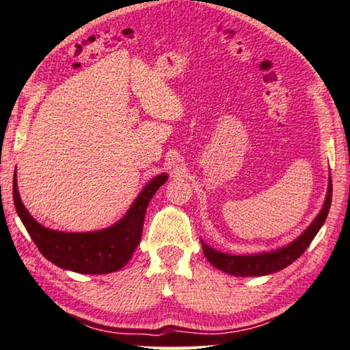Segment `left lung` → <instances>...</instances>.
Returning a JSON list of instances; mask_svg holds the SVG:
<instances>
[{
    "instance_id": "left-lung-1",
    "label": "left lung",
    "mask_w": 350,
    "mask_h": 350,
    "mask_svg": "<svg viewBox=\"0 0 350 350\" xmlns=\"http://www.w3.org/2000/svg\"><path fill=\"white\" fill-rule=\"evenodd\" d=\"M332 204V179H329V188H327V196L323 208L316 216L312 224L307 227L304 234L296 238L290 245L277 249L273 252H262V254H252V255H230L216 251V249L210 247L202 243V251L207 260L212 263L215 268L224 271L227 274L237 275V277H252V275H266L271 273H277V271L286 268L295 260H297L305 252V249L310 246L313 238L318 234L321 227H323L324 221L329 215Z\"/></svg>"
}]
</instances>
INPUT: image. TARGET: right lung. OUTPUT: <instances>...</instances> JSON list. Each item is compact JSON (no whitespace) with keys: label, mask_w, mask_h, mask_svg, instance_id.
<instances>
[{"label":"right lung","mask_w":350,"mask_h":350,"mask_svg":"<svg viewBox=\"0 0 350 350\" xmlns=\"http://www.w3.org/2000/svg\"><path fill=\"white\" fill-rule=\"evenodd\" d=\"M168 176L159 174L146 184L127 213L118 223L96 232L68 234L46 229L38 224L21 202L16 187V170L14 174V204L21 223L36 243L38 251L59 268L81 274H109L123 268L140 245L145 213L155 191Z\"/></svg>","instance_id":"add662e5"}]
</instances>
